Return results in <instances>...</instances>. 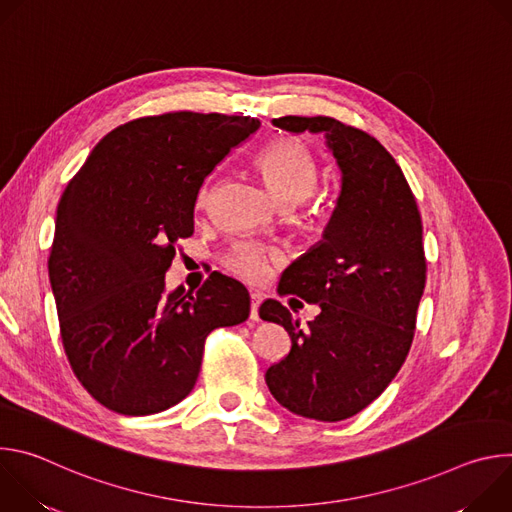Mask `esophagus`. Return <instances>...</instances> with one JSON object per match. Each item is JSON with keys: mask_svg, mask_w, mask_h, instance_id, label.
<instances>
[{"mask_svg": "<svg viewBox=\"0 0 512 512\" xmlns=\"http://www.w3.org/2000/svg\"><path fill=\"white\" fill-rule=\"evenodd\" d=\"M261 302H263V294H259V291H251V320H259Z\"/></svg>", "mask_w": 512, "mask_h": 512, "instance_id": "1", "label": "esophagus"}]
</instances>
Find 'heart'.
Wrapping results in <instances>:
<instances>
[{
	"label": "heart",
	"instance_id": "b5f03b06",
	"mask_svg": "<svg viewBox=\"0 0 512 512\" xmlns=\"http://www.w3.org/2000/svg\"><path fill=\"white\" fill-rule=\"evenodd\" d=\"M259 168L271 194L289 206L306 200L318 182V166L312 152L294 137L271 141L259 156ZM204 198L206 188L200 194V200ZM277 261L279 255L273 249L255 241H241L225 255V267L247 281H263Z\"/></svg>",
	"mask_w": 512,
	"mask_h": 512
}]
</instances>
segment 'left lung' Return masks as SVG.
Here are the masks:
<instances>
[{"label":"left lung","mask_w":512,"mask_h":512,"mask_svg":"<svg viewBox=\"0 0 512 512\" xmlns=\"http://www.w3.org/2000/svg\"><path fill=\"white\" fill-rule=\"evenodd\" d=\"M271 123L324 135L340 194L322 241L279 281L281 294L320 304V314L300 326L275 300L259 308L261 320L281 324L291 338L265 383L291 413L342 421L389 387L411 348L425 287L421 216L401 168L369 133L322 115Z\"/></svg>","instance_id":"obj_1"}]
</instances>
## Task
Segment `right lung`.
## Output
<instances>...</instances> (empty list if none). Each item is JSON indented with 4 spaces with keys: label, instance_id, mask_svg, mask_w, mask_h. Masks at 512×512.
<instances>
[{
    "label": "right lung",
    "instance_id": "1",
    "mask_svg": "<svg viewBox=\"0 0 512 512\" xmlns=\"http://www.w3.org/2000/svg\"><path fill=\"white\" fill-rule=\"evenodd\" d=\"M259 119L178 111L107 133L56 208L48 275L72 371L107 409L152 415L196 385L204 340L249 318L243 283L212 273L166 291L204 178Z\"/></svg>",
    "mask_w": 512,
    "mask_h": 512
}]
</instances>
